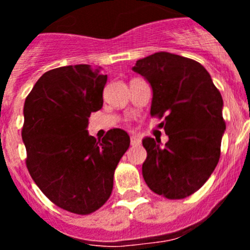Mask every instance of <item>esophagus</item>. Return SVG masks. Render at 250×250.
I'll use <instances>...</instances> for the list:
<instances>
[{"instance_id": "esophagus-1", "label": "esophagus", "mask_w": 250, "mask_h": 250, "mask_svg": "<svg viewBox=\"0 0 250 250\" xmlns=\"http://www.w3.org/2000/svg\"><path fill=\"white\" fill-rule=\"evenodd\" d=\"M130 143H131V145H139L140 144V139H139L136 135H131V138H130Z\"/></svg>"}]
</instances>
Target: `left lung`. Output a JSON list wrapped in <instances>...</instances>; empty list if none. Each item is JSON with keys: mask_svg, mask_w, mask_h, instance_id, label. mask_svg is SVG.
Listing matches in <instances>:
<instances>
[{"mask_svg": "<svg viewBox=\"0 0 250 250\" xmlns=\"http://www.w3.org/2000/svg\"><path fill=\"white\" fill-rule=\"evenodd\" d=\"M132 70L152 89L150 114L164 121L165 146L143 139L146 160L143 176L154 193L184 199L204 185L220 158L225 130L223 99L210 75L194 60L156 52L138 60Z\"/></svg>", "mask_w": 250, "mask_h": 250, "instance_id": "1", "label": "left lung"}]
</instances>
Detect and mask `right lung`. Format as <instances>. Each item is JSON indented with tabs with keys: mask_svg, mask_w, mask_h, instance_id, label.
Wrapping results in <instances>:
<instances>
[{
	"mask_svg": "<svg viewBox=\"0 0 250 250\" xmlns=\"http://www.w3.org/2000/svg\"><path fill=\"white\" fill-rule=\"evenodd\" d=\"M106 81L100 67L54 68L37 80L23 106L31 178L55 205L80 215L109 199L115 169L130 145L121 129L109 130L101 141L86 130L91 112L103 107Z\"/></svg>",
	"mask_w": 250,
	"mask_h": 250,
	"instance_id": "right-lung-1",
	"label": "right lung"
}]
</instances>
